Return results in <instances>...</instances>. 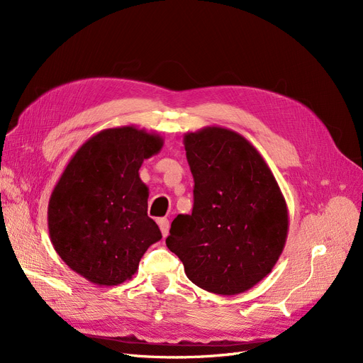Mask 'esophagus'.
I'll list each match as a JSON object with an SVG mask.
<instances>
[{"mask_svg":"<svg viewBox=\"0 0 363 363\" xmlns=\"http://www.w3.org/2000/svg\"><path fill=\"white\" fill-rule=\"evenodd\" d=\"M158 225H160V230L163 233V238H166L169 235V229H170V223L167 218H160L158 220Z\"/></svg>","mask_w":363,"mask_h":363,"instance_id":"obj_1","label":"esophagus"}]
</instances>
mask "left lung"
<instances>
[{"instance_id": "left-lung-1", "label": "left lung", "mask_w": 363, "mask_h": 363, "mask_svg": "<svg viewBox=\"0 0 363 363\" xmlns=\"http://www.w3.org/2000/svg\"><path fill=\"white\" fill-rule=\"evenodd\" d=\"M194 178L190 216L172 221L167 248L206 291L232 296L274 269L289 232L286 199L263 157L239 133L212 125L184 136Z\"/></svg>"}]
</instances>
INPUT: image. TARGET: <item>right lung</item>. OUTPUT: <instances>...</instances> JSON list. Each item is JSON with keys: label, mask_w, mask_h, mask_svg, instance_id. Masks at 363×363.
Instances as JSON below:
<instances>
[{"label": "right lung", "mask_w": 363, "mask_h": 363, "mask_svg": "<svg viewBox=\"0 0 363 363\" xmlns=\"http://www.w3.org/2000/svg\"><path fill=\"white\" fill-rule=\"evenodd\" d=\"M163 143L160 134L134 125L101 130L74 152L53 189L50 242L62 262L92 284H123L161 239L147 217L150 194L139 169Z\"/></svg>", "instance_id": "right-lung-1"}]
</instances>
